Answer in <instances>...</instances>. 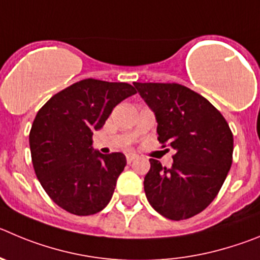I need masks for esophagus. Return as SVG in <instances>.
<instances>
[{"label":"esophagus","mask_w":260,"mask_h":260,"mask_svg":"<svg viewBox=\"0 0 260 260\" xmlns=\"http://www.w3.org/2000/svg\"><path fill=\"white\" fill-rule=\"evenodd\" d=\"M135 158H138V154H135V153H127V154H126V161H127L128 164L133 162Z\"/></svg>","instance_id":"esophagus-1"}]
</instances>
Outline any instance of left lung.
<instances>
[{"mask_svg":"<svg viewBox=\"0 0 260 260\" xmlns=\"http://www.w3.org/2000/svg\"><path fill=\"white\" fill-rule=\"evenodd\" d=\"M134 86L154 113L158 142L175 152L171 168L149 159L147 200L171 220L201 213L216 197L232 165L233 135L227 121L208 99L179 83Z\"/></svg>","mask_w":260,"mask_h":260,"instance_id":"left-lung-1","label":"left lung"}]
</instances>
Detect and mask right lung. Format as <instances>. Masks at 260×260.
I'll use <instances>...</instances> for the list:
<instances>
[{
	"mask_svg": "<svg viewBox=\"0 0 260 260\" xmlns=\"http://www.w3.org/2000/svg\"><path fill=\"white\" fill-rule=\"evenodd\" d=\"M135 92L128 83L87 78L61 90L38 111L29 133L33 168L50 199L68 213L92 215L111 201L126 157L94 151L92 133Z\"/></svg>",
	"mask_w": 260,
	"mask_h": 260,
	"instance_id": "obj_1",
	"label": "right lung"
}]
</instances>
